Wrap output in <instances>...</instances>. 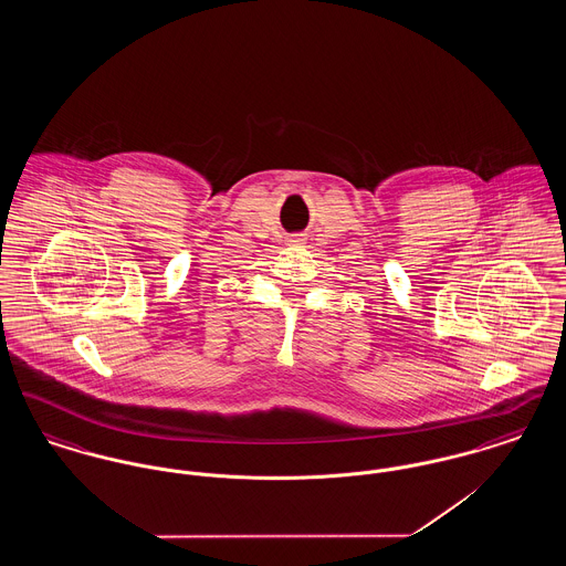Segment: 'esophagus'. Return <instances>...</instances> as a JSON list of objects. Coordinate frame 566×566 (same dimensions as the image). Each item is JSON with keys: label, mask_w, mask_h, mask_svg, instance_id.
Returning a JSON list of instances; mask_svg holds the SVG:
<instances>
[{"label": "esophagus", "mask_w": 566, "mask_h": 566, "mask_svg": "<svg viewBox=\"0 0 566 566\" xmlns=\"http://www.w3.org/2000/svg\"><path fill=\"white\" fill-rule=\"evenodd\" d=\"M291 243H303V240H301V238H295V240H291Z\"/></svg>", "instance_id": "esophagus-1"}]
</instances>
